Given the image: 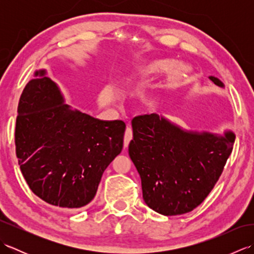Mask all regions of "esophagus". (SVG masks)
<instances>
[{
  "instance_id": "34e87169",
  "label": "esophagus",
  "mask_w": 254,
  "mask_h": 254,
  "mask_svg": "<svg viewBox=\"0 0 254 254\" xmlns=\"http://www.w3.org/2000/svg\"><path fill=\"white\" fill-rule=\"evenodd\" d=\"M132 139V128L130 127H127L126 134H124V148H127Z\"/></svg>"
}]
</instances>
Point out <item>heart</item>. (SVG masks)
<instances>
[{"instance_id": "obj_1", "label": "heart", "mask_w": 254, "mask_h": 254, "mask_svg": "<svg viewBox=\"0 0 254 254\" xmlns=\"http://www.w3.org/2000/svg\"><path fill=\"white\" fill-rule=\"evenodd\" d=\"M176 64L177 61L174 60V59L167 58L154 59V60H149L147 62L135 64L131 68V71L123 77L122 82L127 87H133V86L141 83L144 79L157 76V75L168 71L166 82L168 85H175L178 82H180L183 78V75H185L182 74L183 66L176 65ZM147 107L149 109H152L154 107V102L150 100L147 101Z\"/></svg>"}]
</instances>
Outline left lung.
I'll return each instance as SVG.
<instances>
[{
  "mask_svg": "<svg viewBox=\"0 0 254 254\" xmlns=\"http://www.w3.org/2000/svg\"><path fill=\"white\" fill-rule=\"evenodd\" d=\"M217 87L219 78L208 77ZM128 155L141 177L143 198L165 216L191 212L216 185L236 135L183 128L156 113L134 118Z\"/></svg>",
  "mask_w": 254,
  "mask_h": 254,
  "instance_id": "obj_1",
  "label": "left lung"
}]
</instances>
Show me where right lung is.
<instances>
[{
    "mask_svg": "<svg viewBox=\"0 0 254 254\" xmlns=\"http://www.w3.org/2000/svg\"><path fill=\"white\" fill-rule=\"evenodd\" d=\"M17 113L16 156L30 190L53 206L87 205L121 153L126 123L73 109L45 68L26 85Z\"/></svg>",
    "mask_w": 254,
    "mask_h": 254,
    "instance_id": "obj_1",
    "label": "right lung"
}]
</instances>
